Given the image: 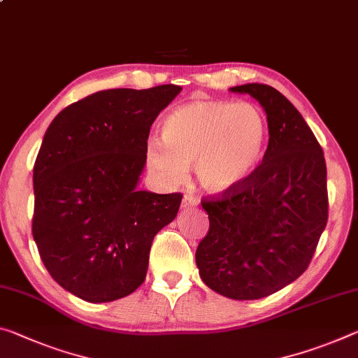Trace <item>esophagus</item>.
I'll use <instances>...</instances> for the list:
<instances>
[{
	"mask_svg": "<svg viewBox=\"0 0 358 358\" xmlns=\"http://www.w3.org/2000/svg\"><path fill=\"white\" fill-rule=\"evenodd\" d=\"M197 203H199V202H197L196 197H192L189 194H185L183 201H181V208H183V210L194 208V207H197Z\"/></svg>",
	"mask_w": 358,
	"mask_h": 358,
	"instance_id": "1",
	"label": "esophagus"
}]
</instances>
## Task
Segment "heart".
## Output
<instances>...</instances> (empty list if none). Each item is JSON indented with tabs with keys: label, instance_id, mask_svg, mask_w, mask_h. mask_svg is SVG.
<instances>
[{
	"label": "heart",
	"instance_id": "1",
	"mask_svg": "<svg viewBox=\"0 0 358 358\" xmlns=\"http://www.w3.org/2000/svg\"><path fill=\"white\" fill-rule=\"evenodd\" d=\"M268 143V122L252 103L196 100L170 113L162 141L146 145L148 167L169 183L194 164L201 188L224 196L242 188L257 172Z\"/></svg>",
	"mask_w": 358,
	"mask_h": 358
}]
</instances>
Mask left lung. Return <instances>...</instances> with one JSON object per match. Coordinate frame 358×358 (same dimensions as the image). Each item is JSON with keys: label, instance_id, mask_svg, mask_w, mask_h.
Listing matches in <instances>:
<instances>
[{"label": "left lung", "instance_id": "8db88e82", "mask_svg": "<svg viewBox=\"0 0 358 358\" xmlns=\"http://www.w3.org/2000/svg\"><path fill=\"white\" fill-rule=\"evenodd\" d=\"M266 111L269 145L253 177L203 201L210 228L196 250L203 283L231 299H259L308 269L327 226V166L319 141L285 95L266 84L229 89Z\"/></svg>", "mask_w": 358, "mask_h": 358}]
</instances>
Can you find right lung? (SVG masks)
Masks as SVG:
<instances>
[{"mask_svg":"<svg viewBox=\"0 0 358 358\" xmlns=\"http://www.w3.org/2000/svg\"><path fill=\"white\" fill-rule=\"evenodd\" d=\"M180 90H100L62 110L44 134L33 167V239L52 279L84 301L137 290L152 239L177 217L183 196L137 186L151 124Z\"/></svg>","mask_w":358,"mask_h":358,"instance_id":"1","label":"right lung"}]
</instances>
